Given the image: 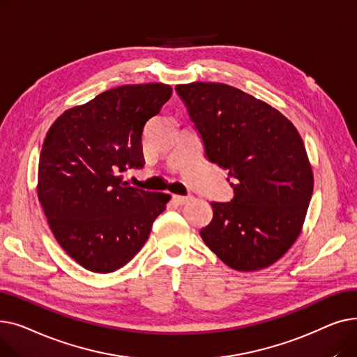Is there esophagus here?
Wrapping results in <instances>:
<instances>
[{
  "instance_id": "1",
  "label": "esophagus",
  "mask_w": 357,
  "mask_h": 357,
  "mask_svg": "<svg viewBox=\"0 0 357 357\" xmlns=\"http://www.w3.org/2000/svg\"><path fill=\"white\" fill-rule=\"evenodd\" d=\"M172 198H174V201H175L176 204H179V205H183V204H186V202H188V201L191 199L190 195H174Z\"/></svg>"
}]
</instances>
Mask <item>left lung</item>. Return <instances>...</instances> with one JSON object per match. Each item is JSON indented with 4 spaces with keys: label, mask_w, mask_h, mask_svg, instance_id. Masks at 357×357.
Returning a JSON list of instances; mask_svg holds the SVG:
<instances>
[{
    "label": "left lung",
    "mask_w": 357,
    "mask_h": 357,
    "mask_svg": "<svg viewBox=\"0 0 357 357\" xmlns=\"http://www.w3.org/2000/svg\"><path fill=\"white\" fill-rule=\"evenodd\" d=\"M210 162L227 169L229 202H211L199 234L227 266H271L303 229L314 178L295 126L269 104L215 82L176 85Z\"/></svg>",
    "instance_id": "left-lung-1"
}]
</instances>
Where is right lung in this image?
Masks as SVG:
<instances>
[{
	"mask_svg": "<svg viewBox=\"0 0 357 357\" xmlns=\"http://www.w3.org/2000/svg\"><path fill=\"white\" fill-rule=\"evenodd\" d=\"M171 96L165 84L112 88L65 111L47 131L37 197L62 249L91 272L133 259L171 199L123 178L143 167V128Z\"/></svg>",
	"mask_w": 357,
	"mask_h": 357,
	"instance_id": "right-lung-1",
	"label": "right lung"
}]
</instances>
